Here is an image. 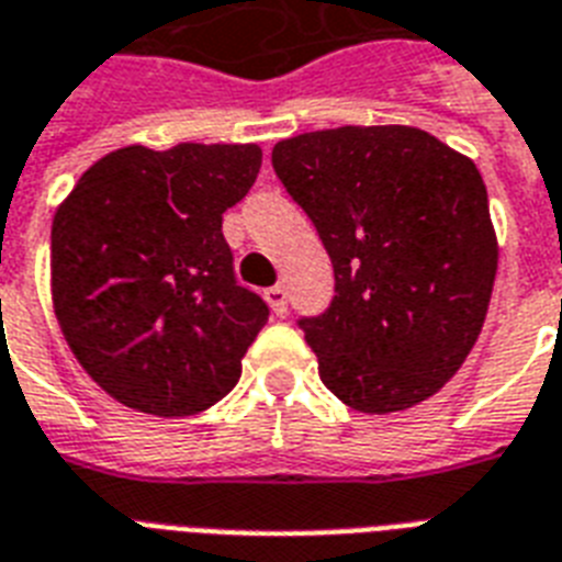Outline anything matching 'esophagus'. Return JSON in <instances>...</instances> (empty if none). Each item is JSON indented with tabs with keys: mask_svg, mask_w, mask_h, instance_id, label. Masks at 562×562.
<instances>
[{
	"mask_svg": "<svg viewBox=\"0 0 562 562\" xmlns=\"http://www.w3.org/2000/svg\"><path fill=\"white\" fill-rule=\"evenodd\" d=\"M265 300H268V306H271L273 315H285V312H289V294H285V285H271V289L265 291Z\"/></svg>",
	"mask_w": 562,
	"mask_h": 562,
	"instance_id": "34e87169",
	"label": "esophagus"
}]
</instances>
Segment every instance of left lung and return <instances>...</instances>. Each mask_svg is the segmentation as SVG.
Masks as SVG:
<instances>
[{
	"mask_svg": "<svg viewBox=\"0 0 562 562\" xmlns=\"http://www.w3.org/2000/svg\"><path fill=\"white\" fill-rule=\"evenodd\" d=\"M271 162L333 259V303L297 321L326 387L364 414L435 396L479 341L496 280L475 162L405 125L291 136Z\"/></svg>",
	"mask_w": 562,
	"mask_h": 562,
	"instance_id": "left-lung-1",
	"label": "left lung"
}]
</instances>
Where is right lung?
<instances>
[{
  "label": "right lung",
  "mask_w": 562,
  "mask_h": 562,
  "mask_svg": "<svg viewBox=\"0 0 562 562\" xmlns=\"http://www.w3.org/2000/svg\"><path fill=\"white\" fill-rule=\"evenodd\" d=\"M256 145H127L52 221V300L81 368L127 408L189 417L224 400L268 321L238 285L221 218L256 183Z\"/></svg>",
  "instance_id": "obj_1"
}]
</instances>
